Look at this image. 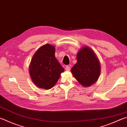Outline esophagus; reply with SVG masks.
<instances>
[{"mask_svg": "<svg viewBox=\"0 0 127 127\" xmlns=\"http://www.w3.org/2000/svg\"><path fill=\"white\" fill-rule=\"evenodd\" d=\"M66 71H69L70 70V68L69 66H66L65 67Z\"/></svg>", "mask_w": 127, "mask_h": 127, "instance_id": "obj_1", "label": "esophagus"}]
</instances>
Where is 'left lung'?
I'll list each match as a JSON object with an SVG mask.
<instances>
[{
	"instance_id": "obj_1",
	"label": "left lung",
	"mask_w": 127,
	"mask_h": 127,
	"mask_svg": "<svg viewBox=\"0 0 127 127\" xmlns=\"http://www.w3.org/2000/svg\"><path fill=\"white\" fill-rule=\"evenodd\" d=\"M77 59V63L71 69L73 77L84 87L91 86L99 77L101 70L99 60L94 50L88 46L80 48Z\"/></svg>"
}]
</instances>
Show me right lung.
Segmentation results:
<instances>
[{
  "instance_id": "right-lung-1",
  "label": "right lung",
  "mask_w": 127,
  "mask_h": 127,
  "mask_svg": "<svg viewBox=\"0 0 127 127\" xmlns=\"http://www.w3.org/2000/svg\"><path fill=\"white\" fill-rule=\"evenodd\" d=\"M55 48L50 44L44 45L36 50L32 58L29 74L32 82L39 88L51 89L64 71L55 57Z\"/></svg>"
}]
</instances>
